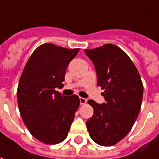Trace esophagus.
I'll use <instances>...</instances> for the list:
<instances>
[{
  "label": "esophagus",
  "instance_id": "1",
  "mask_svg": "<svg viewBox=\"0 0 159 159\" xmlns=\"http://www.w3.org/2000/svg\"><path fill=\"white\" fill-rule=\"evenodd\" d=\"M79 100H80V104H81V105H83V104H85L87 102V99L83 98V97H80Z\"/></svg>",
  "mask_w": 159,
  "mask_h": 159
}]
</instances>
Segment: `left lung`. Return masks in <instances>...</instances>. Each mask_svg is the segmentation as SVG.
<instances>
[{"label": "left lung", "instance_id": "left-lung-1", "mask_svg": "<svg viewBox=\"0 0 159 159\" xmlns=\"http://www.w3.org/2000/svg\"><path fill=\"white\" fill-rule=\"evenodd\" d=\"M93 62L97 86L106 102L89 100L93 117L86 122L92 140L100 146L110 147L126 136L140 112L143 84L136 67L122 49L113 44L85 49Z\"/></svg>", "mask_w": 159, "mask_h": 159}]
</instances>
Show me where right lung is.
I'll list each match as a JSON object with an SVG mask.
<instances>
[{
    "instance_id": "add662e5",
    "label": "right lung",
    "mask_w": 159,
    "mask_h": 159,
    "mask_svg": "<svg viewBox=\"0 0 159 159\" xmlns=\"http://www.w3.org/2000/svg\"><path fill=\"white\" fill-rule=\"evenodd\" d=\"M79 52L51 43L42 44L26 63L18 87V105L30 134L45 144L66 139L80 104L79 97L62 96L70 62Z\"/></svg>"
}]
</instances>
